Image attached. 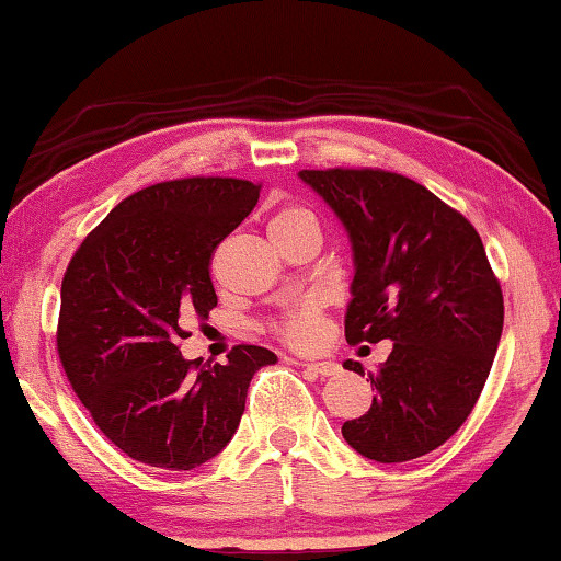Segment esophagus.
Wrapping results in <instances>:
<instances>
[{
  "instance_id": "34e87169",
  "label": "esophagus",
  "mask_w": 561,
  "mask_h": 561,
  "mask_svg": "<svg viewBox=\"0 0 561 561\" xmlns=\"http://www.w3.org/2000/svg\"><path fill=\"white\" fill-rule=\"evenodd\" d=\"M306 366V370H310V374L316 376H334L336 370H340V366H336L334 360H321V363H302Z\"/></svg>"
}]
</instances>
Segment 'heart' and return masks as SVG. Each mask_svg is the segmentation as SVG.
I'll use <instances>...</instances> for the list:
<instances>
[{
  "instance_id": "1",
  "label": "heart",
  "mask_w": 561,
  "mask_h": 561,
  "mask_svg": "<svg viewBox=\"0 0 561 561\" xmlns=\"http://www.w3.org/2000/svg\"><path fill=\"white\" fill-rule=\"evenodd\" d=\"M298 225H316L313 214L306 211V208H282V211L272 219L268 229H285V227H298ZM274 329L282 340L295 347L316 345L323 332L319 300L306 298L295 302V306H289L285 313H282V319L276 321Z\"/></svg>"
}]
</instances>
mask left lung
Listing matches in <instances>:
<instances>
[{
  "mask_svg": "<svg viewBox=\"0 0 561 561\" xmlns=\"http://www.w3.org/2000/svg\"><path fill=\"white\" fill-rule=\"evenodd\" d=\"M298 178L332 208L353 248L347 342H391L368 374V413L345 421L342 436L376 462L428 455L468 421L502 340L504 300L483 242L462 214L402 174ZM345 368L366 374L355 360Z\"/></svg>",
  "mask_w": 561,
  "mask_h": 561,
  "instance_id": "left-lung-1",
  "label": "left lung"
}]
</instances>
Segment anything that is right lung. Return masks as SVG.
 <instances>
[{
    "mask_svg": "<svg viewBox=\"0 0 561 561\" xmlns=\"http://www.w3.org/2000/svg\"><path fill=\"white\" fill-rule=\"evenodd\" d=\"M232 178L159 182L117 204L72 255L62 279L57 347L67 379L114 447L161 470H193L240 426L266 347L238 345L198 368L178 342L185 316L216 306L214 248L259 204Z\"/></svg>",
    "mask_w": 561,
    "mask_h": 561,
    "instance_id": "obj_1",
    "label": "right lung"
}]
</instances>
